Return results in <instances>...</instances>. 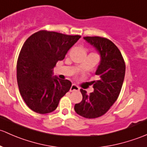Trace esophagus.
I'll return each instance as SVG.
<instances>
[{"label":"esophagus","mask_w":147,"mask_h":147,"mask_svg":"<svg viewBox=\"0 0 147 147\" xmlns=\"http://www.w3.org/2000/svg\"><path fill=\"white\" fill-rule=\"evenodd\" d=\"M69 91L70 92H78V91H80V87L78 86H77L76 84H72L71 86Z\"/></svg>","instance_id":"obj_1"}]
</instances>
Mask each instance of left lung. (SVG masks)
Returning <instances> with one entry per match:
<instances>
[{"label":"left lung","mask_w":147,"mask_h":147,"mask_svg":"<svg viewBox=\"0 0 147 147\" xmlns=\"http://www.w3.org/2000/svg\"><path fill=\"white\" fill-rule=\"evenodd\" d=\"M101 55V61L95 74L98 80L93 81L94 92L89 94L80 89L82 101L75 105L78 115L86 118H96L104 115L118 99L121 91L125 63L120 50L111 40L101 36H85Z\"/></svg>","instance_id":"8db88e82"}]
</instances>
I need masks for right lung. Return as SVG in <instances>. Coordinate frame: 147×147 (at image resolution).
Instances as JSON below:
<instances>
[{
    "mask_svg": "<svg viewBox=\"0 0 147 147\" xmlns=\"http://www.w3.org/2000/svg\"><path fill=\"white\" fill-rule=\"evenodd\" d=\"M80 37L41 30L24 43L17 62V80L31 110L40 114L53 112L69 90L71 82L52 76L53 68Z\"/></svg>",
    "mask_w": 147,
    "mask_h": 147,
    "instance_id": "right-lung-1",
    "label": "right lung"
}]
</instances>
